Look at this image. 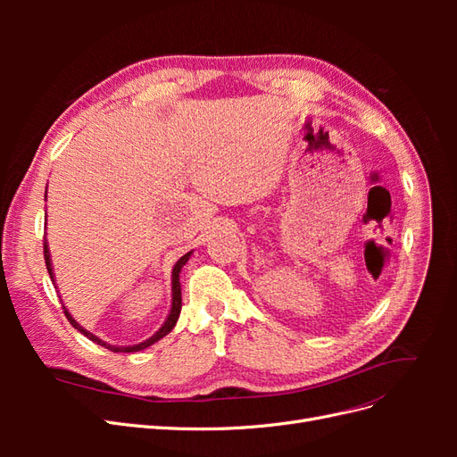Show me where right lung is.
<instances>
[{
	"instance_id": "add662e5",
	"label": "right lung",
	"mask_w": 457,
	"mask_h": 457,
	"mask_svg": "<svg viewBox=\"0 0 457 457\" xmlns=\"http://www.w3.org/2000/svg\"><path fill=\"white\" fill-rule=\"evenodd\" d=\"M46 200H47V190H46ZM46 215H47V213H46ZM190 255H192V252L185 253L181 259H179V261L175 262V267H173V270H171V309H170L168 318H165V322L162 324V328L156 331V334L150 336V337L145 339L143 343H137V345H110V343L103 341L101 337H96L95 334H91V331H87L84 326H79V322H76L74 316H72L71 312H68V309L62 305V307H64V314H66V318H68V322H71V324L79 331V334H84V336H86L87 339H91L93 343L101 345V347H104V349H108V351H112V353H137V351H143V349L150 347V345H154L156 341H160L162 337L168 336L170 331L173 329V326L177 324V320H179V314H181V282H179V274H181V269L187 265ZM44 257H46L47 272H49L51 280H53V284H54V272H53V262H51V253H49V244H47V240H46V244H44ZM59 297H61V295H59ZM61 301H62V299H61Z\"/></svg>"
}]
</instances>
